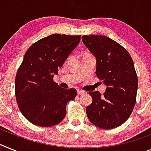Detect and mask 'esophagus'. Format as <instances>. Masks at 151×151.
Instances as JSON below:
<instances>
[{
	"instance_id": "obj_1",
	"label": "esophagus",
	"mask_w": 151,
	"mask_h": 151,
	"mask_svg": "<svg viewBox=\"0 0 151 151\" xmlns=\"http://www.w3.org/2000/svg\"><path fill=\"white\" fill-rule=\"evenodd\" d=\"M84 93V91H81V90H78V95H82Z\"/></svg>"
}]
</instances>
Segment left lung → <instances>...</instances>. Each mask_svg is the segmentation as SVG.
<instances>
[{
	"label": "left lung",
	"instance_id": "obj_1",
	"mask_svg": "<svg viewBox=\"0 0 151 151\" xmlns=\"http://www.w3.org/2000/svg\"><path fill=\"white\" fill-rule=\"evenodd\" d=\"M83 43L97 59V78L107 86L101 95L90 91L93 98L86 108L87 117L102 129H113L130 117L136 104L138 80L128 51L115 40L102 35H83Z\"/></svg>",
	"mask_w": 151,
	"mask_h": 151
}]
</instances>
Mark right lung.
<instances>
[{
	"label": "right lung",
	"mask_w": 151,
	"mask_h": 151,
	"mask_svg": "<svg viewBox=\"0 0 151 151\" xmlns=\"http://www.w3.org/2000/svg\"><path fill=\"white\" fill-rule=\"evenodd\" d=\"M80 40L81 35L54 34L34 43L25 53L15 78V97L33 124L48 127L65 117L66 105L77 91L59 87L53 78Z\"/></svg>",
	"instance_id": "add662e5"
}]
</instances>
